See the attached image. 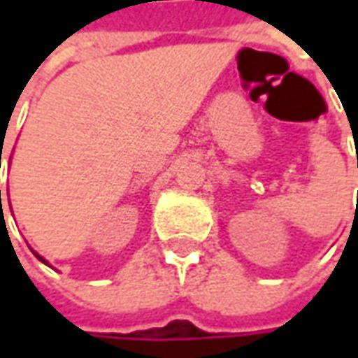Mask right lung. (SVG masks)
<instances>
[{"mask_svg":"<svg viewBox=\"0 0 358 358\" xmlns=\"http://www.w3.org/2000/svg\"><path fill=\"white\" fill-rule=\"evenodd\" d=\"M0 163H1V151H0ZM0 209H1V191H0ZM35 257H37V259H39L41 263H45V265H48V261H45L43 257H39V255H37V253H35Z\"/></svg>","mask_w":358,"mask_h":358,"instance_id":"1","label":"right lung"}]
</instances>
